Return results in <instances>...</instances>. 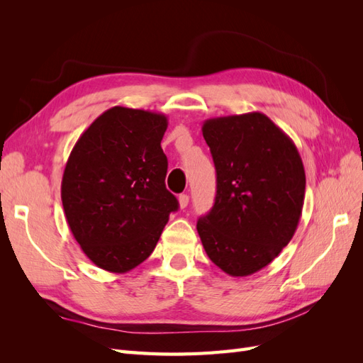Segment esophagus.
<instances>
[{"label": "esophagus", "instance_id": "obj_1", "mask_svg": "<svg viewBox=\"0 0 363 363\" xmlns=\"http://www.w3.org/2000/svg\"><path fill=\"white\" fill-rule=\"evenodd\" d=\"M188 204H189V195L182 194V195L179 196V206H180V208L188 207Z\"/></svg>", "mask_w": 363, "mask_h": 363}]
</instances>
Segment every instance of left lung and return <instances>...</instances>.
I'll return each instance as SVG.
<instances>
[{"label":"left lung","mask_w":363,"mask_h":363,"mask_svg":"<svg viewBox=\"0 0 363 363\" xmlns=\"http://www.w3.org/2000/svg\"><path fill=\"white\" fill-rule=\"evenodd\" d=\"M216 169L212 211L196 223L203 247L232 277L276 259L298 227L306 174L292 139L260 112L204 121Z\"/></svg>","instance_id":"1"}]
</instances>
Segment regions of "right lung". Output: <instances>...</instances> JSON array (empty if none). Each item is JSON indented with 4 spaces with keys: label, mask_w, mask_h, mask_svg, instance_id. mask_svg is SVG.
<instances>
[{
    "label": "right lung",
    "mask_w": 363,
    "mask_h": 363,
    "mask_svg": "<svg viewBox=\"0 0 363 363\" xmlns=\"http://www.w3.org/2000/svg\"><path fill=\"white\" fill-rule=\"evenodd\" d=\"M167 127L163 113L115 106L75 142L62 204L75 240L98 268L124 274L140 265L179 208L164 186Z\"/></svg>",
    "instance_id": "right-lung-1"
}]
</instances>
